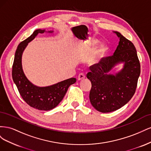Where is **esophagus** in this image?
<instances>
[{
    "label": "esophagus",
    "instance_id": "obj_1",
    "mask_svg": "<svg viewBox=\"0 0 151 151\" xmlns=\"http://www.w3.org/2000/svg\"><path fill=\"white\" fill-rule=\"evenodd\" d=\"M86 76L83 74H80L78 76V77H77V79H78V81H82L85 79Z\"/></svg>",
    "mask_w": 151,
    "mask_h": 151
}]
</instances>
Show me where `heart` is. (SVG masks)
Here are the masks:
<instances>
[{
  "mask_svg": "<svg viewBox=\"0 0 151 151\" xmlns=\"http://www.w3.org/2000/svg\"><path fill=\"white\" fill-rule=\"evenodd\" d=\"M99 44V41L93 39L91 40V47L94 48ZM108 51V47L106 44H102L96 49L94 53L90 57L88 60V64L94 67L98 65L102 59L106 56Z\"/></svg>",
  "mask_w": 151,
  "mask_h": 151,
  "instance_id": "b5f03b06",
  "label": "heart"
}]
</instances>
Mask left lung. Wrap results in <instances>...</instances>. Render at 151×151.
I'll return each instance as SVG.
<instances>
[{
  "mask_svg": "<svg viewBox=\"0 0 151 151\" xmlns=\"http://www.w3.org/2000/svg\"><path fill=\"white\" fill-rule=\"evenodd\" d=\"M120 42L111 57L103 58L97 66H91L87 78L92 87L89 99L92 106L101 113L120 109L133 96L140 74V65L136 49L130 41L119 32L113 31ZM123 64L121 69L112 73L114 68Z\"/></svg>",
  "mask_w": 151,
  "mask_h": 151,
  "instance_id": "left-lung-1",
  "label": "left lung"
}]
</instances>
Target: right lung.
<instances>
[{
    "label": "right lung",
    "mask_w": 151,
    "mask_h": 151,
    "mask_svg": "<svg viewBox=\"0 0 151 151\" xmlns=\"http://www.w3.org/2000/svg\"><path fill=\"white\" fill-rule=\"evenodd\" d=\"M53 33V30H35L29 37L19 43L15 53L12 65V79L26 103L38 110L48 111L60 103L70 85L76 82V78L68 79L53 85L40 87L27 78L22 66V56L25 48L39 33Z\"/></svg>",
    "instance_id": "add662e5"
}]
</instances>
